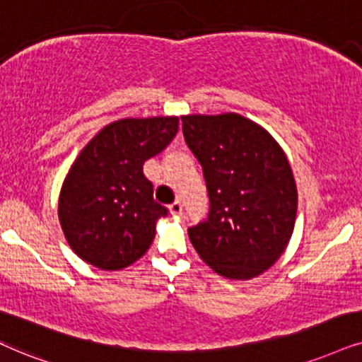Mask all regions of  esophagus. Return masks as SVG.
<instances>
[{
	"label": "esophagus",
	"instance_id": "obj_1",
	"mask_svg": "<svg viewBox=\"0 0 362 362\" xmlns=\"http://www.w3.org/2000/svg\"><path fill=\"white\" fill-rule=\"evenodd\" d=\"M168 210H170L172 215H180L182 210H184V205H182L180 200H175V202L170 204V207H168Z\"/></svg>",
	"mask_w": 362,
	"mask_h": 362
}]
</instances>
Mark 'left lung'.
I'll list each match as a JSON object with an SVG mask.
<instances>
[{"label": "left lung", "instance_id": "1", "mask_svg": "<svg viewBox=\"0 0 362 362\" xmlns=\"http://www.w3.org/2000/svg\"><path fill=\"white\" fill-rule=\"evenodd\" d=\"M204 170L209 215L189 228L197 254L227 279H252L281 257L294 230L297 189L286 153L237 113L182 117Z\"/></svg>", "mask_w": 362, "mask_h": 362}]
</instances>
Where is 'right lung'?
Wrapping results in <instances>:
<instances>
[{"label": "right lung", "instance_id": "obj_1", "mask_svg": "<svg viewBox=\"0 0 362 362\" xmlns=\"http://www.w3.org/2000/svg\"><path fill=\"white\" fill-rule=\"evenodd\" d=\"M177 130V117L123 118L81 150L58 202L59 223L80 259L118 271L147 252L155 223L168 210L153 200L144 163L162 152Z\"/></svg>", "mask_w": 362, "mask_h": 362}]
</instances>
